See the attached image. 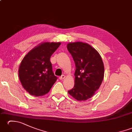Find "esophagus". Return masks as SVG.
Segmentation results:
<instances>
[{
    "label": "esophagus",
    "mask_w": 132,
    "mask_h": 132,
    "mask_svg": "<svg viewBox=\"0 0 132 132\" xmlns=\"http://www.w3.org/2000/svg\"><path fill=\"white\" fill-rule=\"evenodd\" d=\"M65 77H66V76L64 75H62V76H61V77H60V79H61V80H63V79H64V78H65Z\"/></svg>",
    "instance_id": "obj_1"
}]
</instances>
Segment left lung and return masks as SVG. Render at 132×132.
<instances>
[{"mask_svg":"<svg viewBox=\"0 0 132 132\" xmlns=\"http://www.w3.org/2000/svg\"><path fill=\"white\" fill-rule=\"evenodd\" d=\"M75 64V85L69 94L77 100H86L94 95L101 85L104 75L102 57L96 50L82 42L67 45Z\"/></svg>","mask_w":132,"mask_h":132,"instance_id":"left-lung-1","label":"left lung"}]
</instances>
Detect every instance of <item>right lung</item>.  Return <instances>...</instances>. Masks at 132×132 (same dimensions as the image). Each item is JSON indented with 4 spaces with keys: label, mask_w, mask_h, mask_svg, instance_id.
<instances>
[{
    "label": "right lung",
    "mask_w": 132,
    "mask_h": 132,
    "mask_svg": "<svg viewBox=\"0 0 132 132\" xmlns=\"http://www.w3.org/2000/svg\"><path fill=\"white\" fill-rule=\"evenodd\" d=\"M61 43H44L28 53L22 60L19 77L22 86L35 96L49 92L57 77L52 70L50 58Z\"/></svg>",
    "instance_id": "1"
}]
</instances>
